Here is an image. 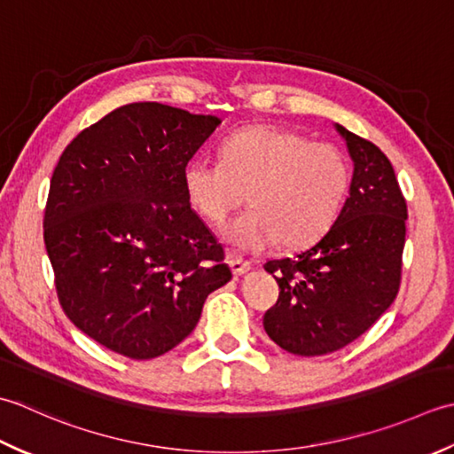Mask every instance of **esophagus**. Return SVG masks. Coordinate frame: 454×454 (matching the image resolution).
I'll use <instances>...</instances> for the list:
<instances>
[{
    "label": "esophagus",
    "instance_id": "1",
    "mask_svg": "<svg viewBox=\"0 0 454 454\" xmlns=\"http://www.w3.org/2000/svg\"><path fill=\"white\" fill-rule=\"evenodd\" d=\"M229 266H231V270H233V276H235V278H237V276H243V274H247L248 270H251V262H248V261H243V258H240V256H233V254H231L229 256Z\"/></svg>",
    "mask_w": 454,
    "mask_h": 454
}]
</instances>
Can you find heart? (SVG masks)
Masks as SVG:
<instances>
[{
	"label": "heart",
	"instance_id": "obj_1",
	"mask_svg": "<svg viewBox=\"0 0 454 454\" xmlns=\"http://www.w3.org/2000/svg\"><path fill=\"white\" fill-rule=\"evenodd\" d=\"M348 162L337 146L309 143L274 125L239 129L221 160L198 156L184 168V190L198 214L221 225L247 201L251 209L225 227L227 243L258 253L278 243L303 248L327 233L348 190Z\"/></svg>",
	"mask_w": 454,
	"mask_h": 454
}]
</instances>
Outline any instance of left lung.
<instances>
[{"label": "left lung", "mask_w": 454, "mask_h": 454, "mask_svg": "<svg viewBox=\"0 0 454 454\" xmlns=\"http://www.w3.org/2000/svg\"><path fill=\"white\" fill-rule=\"evenodd\" d=\"M350 160L348 198L317 243L294 258L264 264L280 298L264 331L300 356H319L353 343L390 308L400 290L408 207L387 156L335 123Z\"/></svg>", "instance_id": "8db88e82"}]
</instances>
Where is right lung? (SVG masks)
Listing matches in <instances>:
<instances>
[{"label":"right lung","mask_w":454,"mask_h":454,"mask_svg":"<svg viewBox=\"0 0 454 454\" xmlns=\"http://www.w3.org/2000/svg\"><path fill=\"white\" fill-rule=\"evenodd\" d=\"M221 125L156 101L84 129L51 180L44 245L70 321L117 355L149 360L198 325L231 280L223 248L192 209L184 168Z\"/></svg>","instance_id":"obj_1"}]
</instances>
